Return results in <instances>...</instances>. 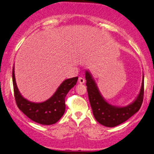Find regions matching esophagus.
Here are the masks:
<instances>
[{
    "label": "esophagus",
    "mask_w": 154,
    "mask_h": 154,
    "mask_svg": "<svg viewBox=\"0 0 154 154\" xmlns=\"http://www.w3.org/2000/svg\"><path fill=\"white\" fill-rule=\"evenodd\" d=\"M78 82L79 84H84L85 82V79L82 78V77H79V78L78 79Z\"/></svg>",
    "instance_id": "1"
}]
</instances>
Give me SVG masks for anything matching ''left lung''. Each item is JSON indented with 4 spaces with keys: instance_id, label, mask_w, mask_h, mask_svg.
Returning <instances> with one entry per match:
<instances>
[{
    "instance_id": "1",
    "label": "left lung",
    "mask_w": 154,
    "mask_h": 154,
    "mask_svg": "<svg viewBox=\"0 0 154 154\" xmlns=\"http://www.w3.org/2000/svg\"><path fill=\"white\" fill-rule=\"evenodd\" d=\"M88 97L93 114L97 122L106 127L119 125L136 114L141 108L143 98V75L139 94L131 104L125 106L110 104L101 94L94 78L88 70L85 72Z\"/></svg>"
}]
</instances>
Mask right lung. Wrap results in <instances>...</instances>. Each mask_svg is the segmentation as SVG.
Masks as SVG:
<instances>
[{
  "label": "right lung",
  "instance_id": "add662e5",
  "mask_svg": "<svg viewBox=\"0 0 154 154\" xmlns=\"http://www.w3.org/2000/svg\"><path fill=\"white\" fill-rule=\"evenodd\" d=\"M78 77L67 79L63 82L54 94L42 102H32L24 98L17 88L13 69V84L17 107L29 119L42 125L55 124L63 116L65 111V99L69 91L77 83Z\"/></svg>",
  "mask_w": 154,
  "mask_h": 154
}]
</instances>
